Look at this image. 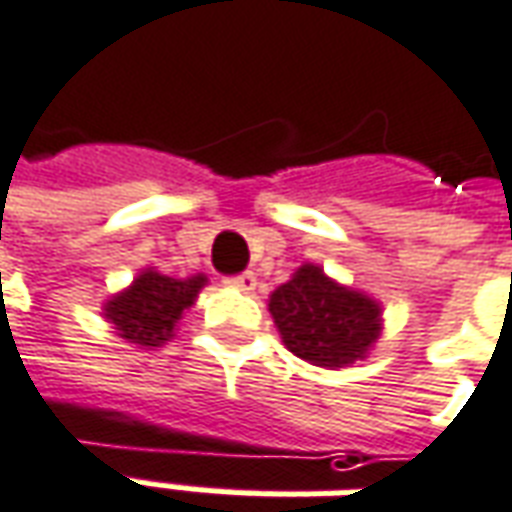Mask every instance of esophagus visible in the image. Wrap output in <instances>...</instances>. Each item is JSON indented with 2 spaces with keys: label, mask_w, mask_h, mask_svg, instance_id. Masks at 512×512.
<instances>
[{
  "label": "esophagus",
  "mask_w": 512,
  "mask_h": 512,
  "mask_svg": "<svg viewBox=\"0 0 512 512\" xmlns=\"http://www.w3.org/2000/svg\"><path fill=\"white\" fill-rule=\"evenodd\" d=\"M232 285H235V288H241V291H255L257 277L252 274V271H244V274L232 277Z\"/></svg>",
  "instance_id": "esophagus-1"
}]
</instances>
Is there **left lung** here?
Returning a JSON list of instances; mask_svg holds the SVG:
<instances>
[{"mask_svg": "<svg viewBox=\"0 0 512 512\" xmlns=\"http://www.w3.org/2000/svg\"><path fill=\"white\" fill-rule=\"evenodd\" d=\"M282 343L321 368H343L371 352L382 332V307L368 293L330 280L324 268L305 263L268 296Z\"/></svg>", "mask_w": 512, "mask_h": 512, "instance_id": "obj_1", "label": "left lung"}]
</instances>
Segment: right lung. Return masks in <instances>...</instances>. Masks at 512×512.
Segmentation results:
<instances>
[{
	"label": "right lung",
	"mask_w": 512,
	"mask_h": 512,
	"mask_svg": "<svg viewBox=\"0 0 512 512\" xmlns=\"http://www.w3.org/2000/svg\"><path fill=\"white\" fill-rule=\"evenodd\" d=\"M205 285V274L174 280L155 268H144L130 288L107 299L105 318L124 341L146 349L163 346L177 330L182 313L194 307Z\"/></svg>",
	"instance_id": "obj_1"
}]
</instances>
